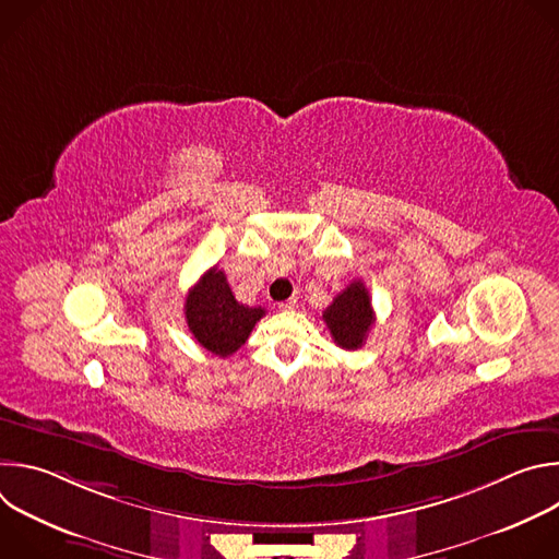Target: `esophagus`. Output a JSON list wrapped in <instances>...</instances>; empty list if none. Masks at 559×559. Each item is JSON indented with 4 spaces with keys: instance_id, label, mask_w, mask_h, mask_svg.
I'll return each instance as SVG.
<instances>
[{
    "instance_id": "1",
    "label": "esophagus",
    "mask_w": 559,
    "mask_h": 559,
    "mask_svg": "<svg viewBox=\"0 0 559 559\" xmlns=\"http://www.w3.org/2000/svg\"><path fill=\"white\" fill-rule=\"evenodd\" d=\"M294 307H296V298H289V300L278 302V309H281V311H289V309H294Z\"/></svg>"
}]
</instances>
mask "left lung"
<instances>
[{
	"label": "left lung",
	"instance_id": "8db88e82",
	"mask_svg": "<svg viewBox=\"0 0 559 559\" xmlns=\"http://www.w3.org/2000/svg\"><path fill=\"white\" fill-rule=\"evenodd\" d=\"M323 321L343 349H358L365 345L367 334L376 321L369 292L362 281H352L323 311Z\"/></svg>",
	"mask_w": 559,
	"mask_h": 559
}]
</instances>
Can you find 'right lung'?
<instances>
[{
	"instance_id": "obj_1",
	"label": "right lung",
	"mask_w": 559,
	"mask_h": 559,
	"mask_svg": "<svg viewBox=\"0 0 559 559\" xmlns=\"http://www.w3.org/2000/svg\"><path fill=\"white\" fill-rule=\"evenodd\" d=\"M263 316V307H248L234 298L223 270L216 265L199 278L186 298L188 330L203 349L218 358L241 349Z\"/></svg>"
}]
</instances>
